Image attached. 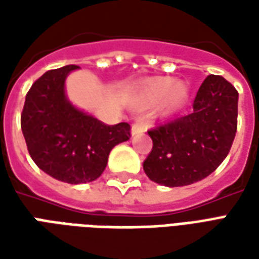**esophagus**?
Instances as JSON below:
<instances>
[{
  "mask_svg": "<svg viewBox=\"0 0 259 259\" xmlns=\"http://www.w3.org/2000/svg\"><path fill=\"white\" fill-rule=\"evenodd\" d=\"M147 126L144 123H141V122H136V123L132 124V135H139V133H143V132H146Z\"/></svg>",
  "mask_w": 259,
  "mask_h": 259,
  "instance_id": "1",
  "label": "esophagus"
}]
</instances>
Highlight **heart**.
<instances>
[{"mask_svg":"<svg viewBox=\"0 0 259 259\" xmlns=\"http://www.w3.org/2000/svg\"><path fill=\"white\" fill-rule=\"evenodd\" d=\"M165 98V111L175 112L183 107L189 98V85L185 81H175L172 77H157L144 87L141 102L144 107H152Z\"/></svg>","mask_w":259,"mask_h":259,"instance_id":"1","label":"heart"}]
</instances>
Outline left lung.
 Wrapping results in <instances>:
<instances>
[{"mask_svg": "<svg viewBox=\"0 0 259 259\" xmlns=\"http://www.w3.org/2000/svg\"><path fill=\"white\" fill-rule=\"evenodd\" d=\"M239 93L222 76L209 74L193 112L148 130L152 150L143 163L155 183L180 187L205 179L228 157L237 130Z\"/></svg>", "mask_w": 259, "mask_h": 259, "instance_id": "obj_1", "label": "left lung"}]
</instances>
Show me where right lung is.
<instances>
[{
	"instance_id": "1",
	"label": "right lung",
	"mask_w": 259,
	"mask_h": 259,
	"mask_svg": "<svg viewBox=\"0 0 259 259\" xmlns=\"http://www.w3.org/2000/svg\"><path fill=\"white\" fill-rule=\"evenodd\" d=\"M79 66L53 69L26 94L20 126L31 159L54 179L70 185L98 179L113 147L130 139V124H105L72 107L65 79Z\"/></svg>"
}]
</instances>
